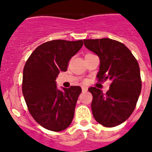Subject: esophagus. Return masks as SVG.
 <instances>
[{"label": "esophagus", "mask_w": 152, "mask_h": 152, "mask_svg": "<svg viewBox=\"0 0 152 152\" xmlns=\"http://www.w3.org/2000/svg\"><path fill=\"white\" fill-rule=\"evenodd\" d=\"M82 91L83 92H86V91H88V88H85V87H82Z\"/></svg>", "instance_id": "esophagus-1"}]
</instances>
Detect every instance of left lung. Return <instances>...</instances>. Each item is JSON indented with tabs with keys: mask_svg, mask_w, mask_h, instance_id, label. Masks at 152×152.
Masks as SVG:
<instances>
[{
	"mask_svg": "<svg viewBox=\"0 0 152 152\" xmlns=\"http://www.w3.org/2000/svg\"><path fill=\"white\" fill-rule=\"evenodd\" d=\"M84 45L100 58V81L111 80L110 90L90 88L91 110L98 123L114 127L124 123L132 113L142 90L140 68L131 51L124 44L108 38L84 39Z\"/></svg>",
	"mask_w": 152,
	"mask_h": 152,
	"instance_id": "1",
	"label": "left lung"
}]
</instances>
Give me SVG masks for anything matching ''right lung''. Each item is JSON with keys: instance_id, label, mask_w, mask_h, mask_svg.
<instances>
[{"instance_id": "obj_1", "label": "right lung", "mask_w": 152, "mask_h": 152, "mask_svg": "<svg viewBox=\"0 0 152 152\" xmlns=\"http://www.w3.org/2000/svg\"><path fill=\"white\" fill-rule=\"evenodd\" d=\"M83 40H52L42 44L26 61L23 73L22 91L31 116L48 130L68 128L75 116L79 86L58 90L56 77L66 72L69 60L83 45Z\"/></svg>"}]
</instances>
